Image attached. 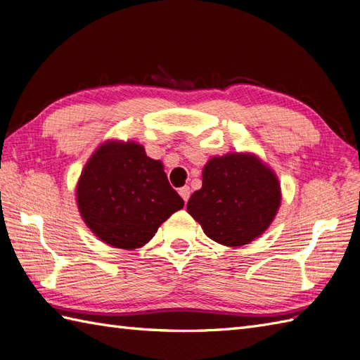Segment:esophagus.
<instances>
[{"mask_svg":"<svg viewBox=\"0 0 360 360\" xmlns=\"http://www.w3.org/2000/svg\"><path fill=\"white\" fill-rule=\"evenodd\" d=\"M190 193H192V190H190V187H187V186H184L182 188H179V195H181V198H182V200H184L186 202L188 201Z\"/></svg>","mask_w":360,"mask_h":360,"instance_id":"1","label":"esophagus"}]
</instances>
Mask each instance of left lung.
I'll list each match as a JSON object with an SVG mask.
<instances>
[{
  "label": "left lung",
  "mask_w": 360,
  "mask_h": 360,
  "mask_svg": "<svg viewBox=\"0 0 360 360\" xmlns=\"http://www.w3.org/2000/svg\"><path fill=\"white\" fill-rule=\"evenodd\" d=\"M280 201V184L269 168L255 156L235 153L209 160L187 212L210 240L235 248L269 227Z\"/></svg>",
  "instance_id": "8db88e82"
}]
</instances>
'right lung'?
Wrapping results in <instances>:
<instances>
[{
    "instance_id": "add662e5",
    "label": "right lung",
    "mask_w": 360,
    "mask_h": 360,
    "mask_svg": "<svg viewBox=\"0 0 360 360\" xmlns=\"http://www.w3.org/2000/svg\"><path fill=\"white\" fill-rule=\"evenodd\" d=\"M88 227L110 246L137 249L164 221L184 207L160 160L134 142H106L88 160L77 184Z\"/></svg>"
}]
</instances>
